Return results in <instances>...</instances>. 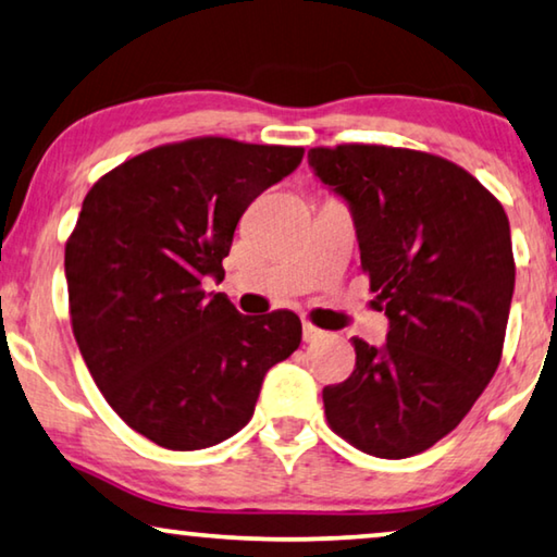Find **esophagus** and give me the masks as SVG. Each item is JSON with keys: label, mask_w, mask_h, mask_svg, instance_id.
<instances>
[{"label": "esophagus", "mask_w": 557, "mask_h": 557, "mask_svg": "<svg viewBox=\"0 0 557 557\" xmlns=\"http://www.w3.org/2000/svg\"><path fill=\"white\" fill-rule=\"evenodd\" d=\"M327 337V332H322V330H318L314 325H310V322H305L302 325V339L305 343H320V339H325Z\"/></svg>", "instance_id": "obj_1"}]
</instances>
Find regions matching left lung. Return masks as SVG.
Instances as JSON below:
<instances>
[{"mask_svg": "<svg viewBox=\"0 0 557 557\" xmlns=\"http://www.w3.org/2000/svg\"><path fill=\"white\" fill-rule=\"evenodd\" d=\"M307 162L352 214L387 343L355 337V370L322 389L330 428L400 460L460 425L500 364L516 289L503 205L458 164L380 145L314 147Z\"/></svg>", "mask_w": 557, "mask_h": 557, "instance_id": "1", "label": "left lung"}]
</instances>
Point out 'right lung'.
I'll use <instances>...</instances> for the list:
<instances>
[{"mask_svg":"<svg viewBox=\"0 0 557 557\" xmlns=\"http://www.w3.org/2000/svg\"><path fill=\"white\" fill-rule=\"evenodd\" d=\"M302 154L189 139L132 157L82 202L64 250L74 337L112 410L160 447L239 433L268 370L300 347L295 312L247 318L202 280L225 277L239 218Z\"/></svg>","mask_w":557,"mask_h":557,"instance_id":"right-lung-1","label":"right lung"}]
</instances>
